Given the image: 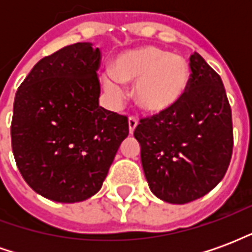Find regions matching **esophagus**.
<instances>
[{"mask_svg":"<svg viewBox=\"0 0 252 252\" xmlns=\"http://www.w3.org/2000/svg\"><path fill=\"white\" fill-rule=\"evenodd\" d=\"M128 126H129V133H133L135 128L137 126V119H136V117L131 116V117L128 119Z\"/></svg>","mask_w":252,"mask_h":252,"instance_id":"obj_1","label":"esophagus"}]
</instances>
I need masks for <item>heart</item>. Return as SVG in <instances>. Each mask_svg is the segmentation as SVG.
<instances>
[{
    "label": "heart",
    "mask_w": 252,
    "mask_h": 252,
    "mask_svg": "<svg viewBox=\"0 0 252 252\" xmlns=\"http://www.w3.org/2000/svg\"><path fill=\"white\" fill-rule=\"evenodd\" d=\"M102 82L116 97L123 94V83H136L137 106L150 115H162L185 97L190 68L182 57L158 47H140L116 58L112 71L102 75Z\"/></svg>",
    "instance_id": "obj_1"
}]
</instances>
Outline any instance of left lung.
<instances>
[{
    "label": "left lung",
    "mask_w": 252,
    "mask_h": 252,
    "mask_svg": "<svg viewBox=\"0 0 252 252\" xmlns=\"http://www.w3.org/2000/svg\"><path fill=\"white\" fill-rule=\"evenodd\" d=\"M189 66V88L180 104L140 119L133 132L150 189L170 204L209 193L232 157V113L221 78L197 52Z\"/></svg>",
    "instance_id": "obj_1"
}]
</instances>
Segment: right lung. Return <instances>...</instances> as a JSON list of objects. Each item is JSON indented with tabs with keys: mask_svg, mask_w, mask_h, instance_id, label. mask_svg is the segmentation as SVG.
Segmentation results:
<instances>
[{
	"mask_svg": "<svg viewBox=\"0 0 252 252\" xmlns=\"http://www.w3.org/2000/svg\"><path fill=\"white\" fill-rule=\"evenodd\" d=\"M101 51L75 43L36 63L17 89L12 150L25 182L48 200L79 202L102 186L126 116L98 105Z\"/></svg>",
	"mask_w": 252,
	"mask_h": 252,
	"instance_id": "add662e5",
	"label": "right lung"
}]
</instances>
